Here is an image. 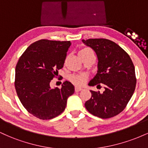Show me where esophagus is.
I'll list each match as a JSON object with an SVG mask.
<instances>
[{"mask_svg":"<svg viewBox=\"0 0 148 148\" xmlns=\"http://www.w3.org/2000/svg\"><path fill=\"white\" fill-rule=\"evenodd\" d=\"M82 90V88H80V87H75V91L76 92H79Z\"/></svg>","mask_w":148,"mask_h":148,"instance_id":"esophagus-1","label":"esophagus"}]
</instances>
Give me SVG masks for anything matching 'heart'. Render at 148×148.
I'll list each match as a JSON object with an SVG mask.
<instances>
[{"label": "heart", "mask_w": 148, "mask_h": 148, "mask_svg": "<svg viewBox=\"0 0 148 148\" xmlns=\"http://www.w3.org/2000/svg\"><path fill=\"white\" fill-rule=\"evenodd\" d=\"M87 51H90V49L88 48H85L82 50L80 51L79 52ZM87 79V76L85 74H74L69 76V80L71 82L76 86H82L86 82Z\"/></svg>", "instance_id": "b5f03b06"}]
</instances>
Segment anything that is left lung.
Listing matches in <instances>:
<instances>
[{
    "label": "left lung",
    "instance_id": "8db88e82",
    "mask_svg": "<svg viewBox=\"0 0 148 148\" xmlns=\"http://www.w3.org/2000/svg\"><path fill=\"white\" fill-rule=\"evenodd\" d=\"M96 53L98 71L89 86L104 85L102 93L90 90L91 98L85 103L89 113L100 118L114 117L121 113L135 90V67L129 54L118 45L107 39L82 40Z\"/></svg>",
    "mask_w": 148,
    "mask_h": 148
}]
</instances>
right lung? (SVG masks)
<instances>
[{
	"mask_svg": "<svg viewBox=\"0 0 148 148\" xmlns=\"http://www.w3.org/2000/svg\"><path fill=\"white\" fill-rule=\"evenodd\" d=\"M70 41L40 40L30 45L20 57L15 69L14 86L18 99L30 114L50 120L65 109L74 86L64 81L62 88L51 89V81L63 67Z\"/></svg>",
	"mask_w": 148,
	"mask_h": 148,
	"instance_id": "add662e5",
	"label": "right lung"
}]
</instances>
